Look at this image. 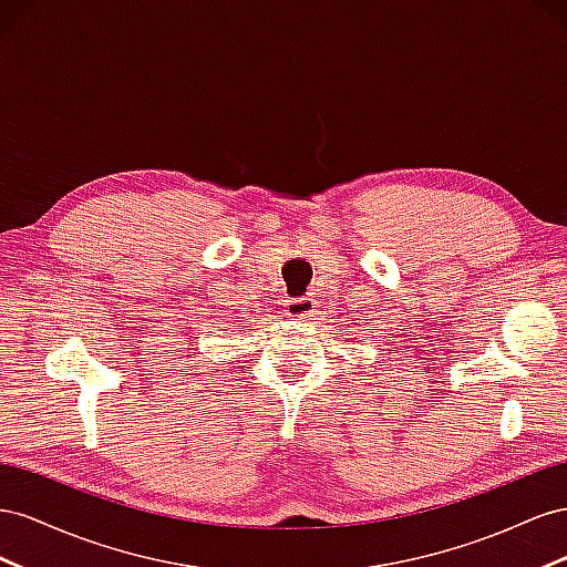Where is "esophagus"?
Here are the masks:
<instances>
[{
  "instance_id": "1",
  "label": "esophagus",
  "mask_w": 567,
  "mask_h": 567,
  "mask_svg": "<svg viewBox=\"0 0 567 567\" xmlns=\"http://www.w3.org/2000/svg\"><path fill=\"white\" fill-rule=\"evenodd\" d=\"M316 311V299L311 297H301V299H287L285 303V313L289 318H309Z\"/></svg>"
}]
</instances>
